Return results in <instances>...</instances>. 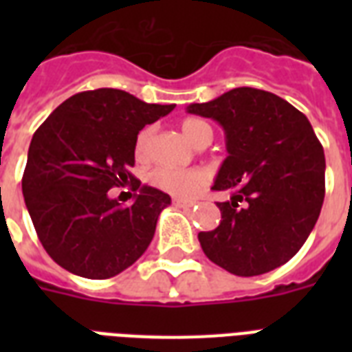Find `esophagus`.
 Returning <instances> with one entry per match:
<instances>
[{
  "instance_id": "obj_1",
  "label": "esophagus",
  "mask_w": 352,
  "mask_h": 352,
  "mask_svg": "<svg viewBox=\"0 0 352 352\" xmlns=\"http://www.w3.org/2000/svg\"><path fill=\"white\" fill-rule=\"evenodd\" d=\"M173 204H175V206H179V208H182V210H188V208H192V206H195V201H184V199H173Z\"/></svg>"
}]
</instances>
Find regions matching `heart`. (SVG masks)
<instances>
[{"instance_id": "heart-1", "label": "heart", "mask_w": 352, "mask_h": 352, "mask_svg": "<svg viewBox=\"0 0 352 352\" xmlns=\"http://www.w3.org/2000/svg\"><path fill=\"white\" fill-rule=\"evenodd\" d=\"M182 133L195 146L212 142L214 138V129L208 122L197 120V118H188L182 122ZM153 137V127H144L137 135L135 140V155L137 159H144L149 151V144ZM208 171L203 168H188V170H179V168H170V166H157L149 171L148 181L155 188L162 192L170 193L173 197L188 199L199 193L206 184H208Z\"/></svg>"}]
</instances>
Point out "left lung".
Here are the masks:
<instances>
[{
  "label": "left lung",
  "mask_w": 352,
  "mask_h": 352,
  "mask_svg": "<svg viewBox=\"0 0 352 352\" xmlns=\"http://www.w3.org/2000/svg\"><path fill=\"white\" fill-rule=\"evenodd\" d=\"M188 113L214 118L226 133L228 157L212 190L219 226L201 232L210 261L235 276H259L298 254L325 197V155L311 122L268 91L237 87Z\"/></svg>",
  "instance_id": "obj_1"
}]
</instances>
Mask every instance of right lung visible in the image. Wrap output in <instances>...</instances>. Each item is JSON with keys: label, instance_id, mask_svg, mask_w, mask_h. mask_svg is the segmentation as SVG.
I'll list each match as a JSON object with an SVG mask.
<instances>
[{"label": "right lung", "instance_id": "1", "mask_svg": "<svg viewBox=\"0 0 352 352\" xmlns=\"http://www.w3.org/2000/svg\"><path fill=\"white\" fill-rule=\"evenodd\" d=\"M175 104H146L126 91H84L60 104L30 140L21 190L38 239L69 272L107 279L131 267L153 239L168 193L133 177L135 140ZM129 186L122 207L107 192Z\"/></svg>", "mask_w": 352, "mask_h": 352}]
</instances>
